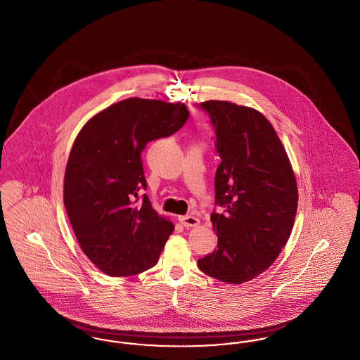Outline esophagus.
<instances>
[{
	"mask_svg": "<svg viewBox=\"0 0 360 360\" xmlns=\"http://www.w3.org/2000/svg\"><path fill=\"white\" fill-rule=\"evenodd\" d=\"M179 223L182 224L186 228H191V226H197L200 224V220L191 214H186V216H179Z\"/></svg>",
	"mask_w": 360,
	"mask_h": 360,
	"instance_id": "esophagus-1",
	"label": "esophagus"
}]
</instances>
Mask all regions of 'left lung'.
Segmentation results:
<instances>
[{"label": "left lung", "mask_w": 360, "mask_h": 360, "mask_svg": "<svg viewBox=\"0 0 360 360\" xmlns=\"http://www.w3.org/2000/svg\"><path fill=\"white\" fill-rule=\"evenodd\" d=\"M214 129L221 158L214 178L210 221L217 248L198 267L206 275L239 285L266 271L290 238L298 190L289 158L262 113L226 101L198 105Z\"/></svg>", "instance_id": "1"}]
</instances>
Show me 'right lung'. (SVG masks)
Segmentation results:
<instances>
[{
	"mask_svg": "<svg viewBox=\"0 0 360 360\" xmlns=\"http://www.w3.org/2000/svg\"><path fill=\"white\" fill-rule=\"evenodd\" d=\"M188 119L185 103L128 98L91 117L75 139L63 201L82 251L105 274L136 275L158 263L174 225L139 195L147 188L141 153Z\"/></svg>",
	"mask_w": 360,
	"mask_h": 360,
	"instance_id": "1",
	"label": "right lung"
}]
</instances>
